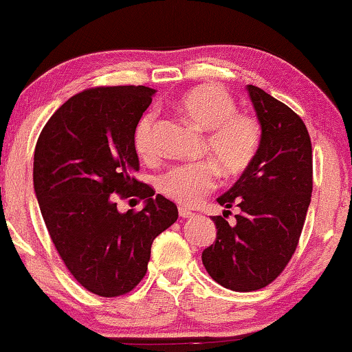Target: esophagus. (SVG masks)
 Instances as JSON below:
<instances>
[{
	"label": "esophagus",
	"instance_id": "34e87169",
	"mask_svg": "<svg viewBox=\"0 0 352 352\" xmlns=\"http://www.w3.org/2000/svg\"><path fill=\"white\" fill-rule=\"evenodd\" d=\"M179 216H181V218L187 219V218H194L195 213H192V211L187 210V208H179Z\"/></svg>",
	"mask_w": 352,
	"mask_h": 352
}]
</instances>
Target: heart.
<instances>
[{
    "label": "heart",
    "instance_id": "1",
    "mask_svg": "<svg viewBox=\"0 0 352 352\" xmlns=\"http://www.w3.org/2000/svg\"><path fill=\"white\" fill-rule=\"evenodd\" d=\"M177 112L192 126L205 134L204 152L224 176L242 173L256 155L261 129L250 115L237 113L235 102L218 86H197L181 96ZM139 155L152 158L157 153L155 115H144L134 134ZM216 187V171L210 163H189L171 168L158 181V189L182 206L200 204Z\"/></svg>",
    "mask_w": 352,
    "mask_h": 352
}]
</instances>
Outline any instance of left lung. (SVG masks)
Wrapping results in <instances>:
<instances>
[{"label": "left lung", "mask_w": 352, "mask_h": 352, "mask_svg": "<svg viewBox=\"0 0 352 352\" xmlns=\"http://www.w3.org/2000/svg\"><path fill=\"white\" fill-rule=\"evenodd\" d=\"M261 141L252 163L218 204L237 205L235 224L213 216L216 242L201 253L210 277L234 292L266 287L295 253L312 192V147L306 124L266 91L247 85Z\"/></svg>", "instance_id": "8db88e82"}]
</instances>
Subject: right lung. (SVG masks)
<instances>
[{
	"label": "right lung",
	"mask_w": 352,
	"mask_h": 352,
	"mask_svg": "<svg viewBox=\"0 0 352 352\" xmlns=\"http://www.w3.org/2000/svg\"><path fill=\"white\" fill-rule=\"evenodd\" d=\"M157 91L107 86L74 96L43 128L33 187L62 261L86 290L112 298L147 272L153 239L177 219L171 200L136 181L134 134ZM141 196V212L122 214L116 194Z\"/></svg>",
	"instance_id": "add662e5"
}]
</instances>
